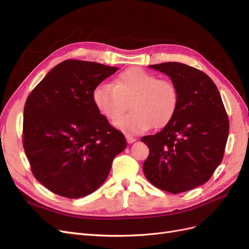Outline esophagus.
Masks as SVG:
<instances>
[{"label": "esophagus", "mask_w": 249, "mask_h": 249, "mask_svg": "<svg viewBox=\"0 0 249 249\" xmlns=\"http://www.w3.org/2000/svg\"><path fill=\"white\" fill-rule=\"evenodd\" d=\"M125 138H126L127 143H133V142H135V141L137 140L136 138H135L134 136H132V135H130V134H125Z\"/></svg>", "instance_id": "esophagus-1"}]
</instances>
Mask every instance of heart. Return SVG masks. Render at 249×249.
Returning a JSON list of instances; mask_svg holds the SVG:
<instances>
[{
  "label": "heart",
  "instance_id": "obj_1",
  "mask_svg": "<svg viewBox=\"0 0 249 249\" xmlns=\"http://www.w3.org/2000/svg\"><path fill=\"white\" fill-rule=\"evenodd\" d=\"M178 94L168 79L138 67L119 72L113 84L100 85L93 91V102L110 122L122 117L130 104L131 112L115 124L129 134H139L166 125L177 110Z\"/></svg>",
  "mask_w": 249,
  "mask_h": 249
}]
</instances>
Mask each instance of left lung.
<instances>
[{"instance_id": "obj_1", "label": "left lung", "mask_w": 249, "mask_h": 249, "mask_svg": "<svg viewBox=\"0 0 249 249\" xmlns=\"http://www.w3.org/2000/svg\"><path fill=\"white\" fill-rule=\"evenodd\" d=\"M149 67L166 73L178 101L170 122L141 138L149 148L143 172L150 184L172 194L210 179L223 159L230 123L219 91L208 74L178 62Z\"/></svg>"}]
</instances>
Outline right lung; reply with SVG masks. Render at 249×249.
Here are the masks:
<instances>
[{"instance_id": "add662e5", "label": "right lung", "mask_w": 249, "mask_h": 249, "mask_svg": "<svg viewBox=\"0 0 249 249\" xmlns=\"http://www.w3.org/2000/svg\"><path fill=\"white\" fill-rule=\"evenodd\" d=\"M117 67L70 59L27 97L22 146L35 178L53 193L80 198L106 180L126 146L124 134L97 110L93 91Z\"/></svg>"}]
</instances>
